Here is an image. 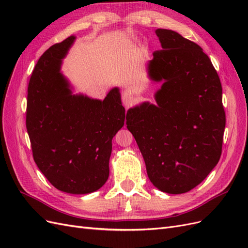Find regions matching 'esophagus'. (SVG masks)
I'll use <instances>...</instances> for the list:
<instances>
[{"mask_svg": "<svg viewBox=\"0 0 248 248\" xmlns=\"http://www.w3.org/2000/svg\"><path fill=\"white\" fill-rule=\"evenodd\" d=\"M122 100H123V104L125 106V108H129L131 104L134 102V97L131 94V92H124L123 96H122Z\"/></svg>", "mask_w": 248, "mask_h": 248, "instance_id": "esophagus-1", "label": "esophagus"}]
</instances>
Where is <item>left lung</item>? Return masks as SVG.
I'll return each mask as SVG.
<instances>
[{"label": "left lung", "instance_id": "obj_1", "mask_svg": "<svg viewBox=\"0 0 248 248\" xmlns=\"http://www.w3.org/2000/svg\"><path fill=\"white\" fill-rule=\"evenodd\" d=\"M161 50L147 64L148 77L161 87L156 104L127 110L132 133L152 184L162 192L191 190L219 161L226 114L222 88L209 57L197 43L166 29L155 31Z\"/></svg>", "mask_w": 248, "mask_h": 248}]
</instances>
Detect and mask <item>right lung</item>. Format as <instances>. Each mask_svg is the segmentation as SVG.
Returning <instances> with one entry per match:
<instances>
[{"instance_id": "1", "label": "right lung", "mask_w": 248, "mask_h": 248, "mask_svg": "<svg viewBox=\"0 0 248 248\" xmlns=\"http://www.w3.org/2000/svg\"><path fill=\"white\" fill-rule=\"evenodd\" d=\"M74 40L72 35L54 44L37 62L26 125L34 160L48 181L61 191L87 194L108 181L111 140L126 115L117 87L103 100L73 93L61 67Z\"/></svg>"}]
</instances>
